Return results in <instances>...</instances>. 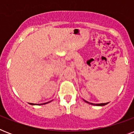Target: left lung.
Returning a JSON list of instances; mask_svg holds the SVG:
<instances>
[{"label": "left lung", "mask_w": 134, "mask_h": 134, "mask_svg": "<svg viewBox=\"0 0 134 134\" xmlns=\"http://www.w3.org/2000/svg\"><path fill=\"white\" fill-rule=\"evenodd\" d=\"M84 101H85L86 103H89V102L86 101V100H84ZM89 104H92V105H97V106H104V105H106V104H107L108 103H104V104H92V103H89Z\"/></svg>", "instance_id": "1"}]
</instances>
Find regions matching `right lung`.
Instances as JSON below:
<instances>
[{
  "label": "right lung",
  "instance_id": "right-lung-1",
  "mask_svg": "<svg viewBox=\"0 0 134 134\" xmlns=\"http://www.w3.org/2000/svg\"><path fill=\"white\" fill-rule=\"evenodd\" d=\"M32 104V105H33V104Z\"/></svg>",
  "mask_w": 134,
  "mask_h": 134
}]
</instances>
